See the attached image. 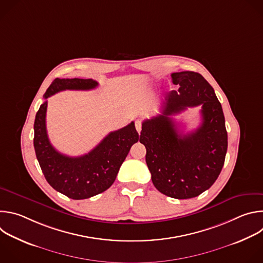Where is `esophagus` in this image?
<instances>
[{"mask_svg":"<svg viewBox=\"0 0 263 263\" xmlns=\"http://www.w3.org/2000/svg\"><path fill=\"white\" fill-rule=\"evenodd\" d=\"M141 125H142L141 121L137 120V121L135 122V127H136V130H137V132H138V133H140V131H141Z\"/></svg>","mask_w":263,"mask_h":263,"instance_id":"1","label":"esophagus"}]
</instances>
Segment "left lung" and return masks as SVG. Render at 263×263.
<instances>
[{"instance_id": "obj_1", "label": "left lung", "mask_w": 263, "mask_h": 263, "mask_svg": "<svg viewBox=\"0 0 263 263\" xmlns=\"http://www.w3.org/2000/svg\"><path fill=\"white\" fill-rule=\"evenodd\" d=\"M178 90L167 93L161 115L142 123L139 141L152 182L174 199L198 197L212 186L223 166L228 147L224 117L214 89L199 72L172 73ZM201 105L202 124L193 133L178 132L172 115Z\"/></svg>"}]
</instances>
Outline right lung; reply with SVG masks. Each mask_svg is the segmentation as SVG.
<instances>
[{
  "label": "right lung",
  "mask_w": 263,
  "mask_h": 263,
  "mask_svg": "<svg viewBox=\"0 0 263 263\" xmlns=\"http://www.w3.org/2000/svg\"><path fill=\"white\" fill-rule=\"evenodd\" d=\"M98 85L92 79L57 78L44 95L46 101L35 117L33 143L45 178L55 191L72 200L88 199L108 190L139 137L132 122L110 132L89 153L79 157L61 154L51 144L46 126L47 99L62 90H90Z\"/></svg>",
  "instance_id": "1"
}]
</instances>
